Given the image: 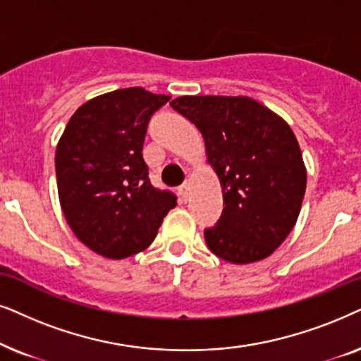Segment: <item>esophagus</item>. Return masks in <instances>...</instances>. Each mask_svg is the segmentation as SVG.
I'll return each instance as SVG.
<instances>
[{"instance_id": "1", "label": "esophagus", "mask_w": 361, "mask_h": 361, "mask_svg": "<svg viewBox=\"0 0 361 361\" xmlns=\"http://www.w3.org/2000/svg\"><path fill=\"white\" fill-rule=\"evenodd\" d=\"M180 196H181V200H183V201L190 200V183H188V181L180 186Z\"/></svg>"}]
</instances>
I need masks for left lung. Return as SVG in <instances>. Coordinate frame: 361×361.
<instances>
[{"instance_id":"obj_1","label":"left lung","mask_w":361,"mask_h":361,"mask_svg":"<svg viewBox=\"0 0 361 361\" xmlns=\"http://www.w3.org/2000/svg\"><path fill=\"white\" fill-rule=\"evenodd\" d=\"M170 105L196 125L223 188L224 209L204 229L209 251L233 264L261 261L299 218L307 171L284 118L251 97L183 95Z\"/></svg>"}]
</instances>
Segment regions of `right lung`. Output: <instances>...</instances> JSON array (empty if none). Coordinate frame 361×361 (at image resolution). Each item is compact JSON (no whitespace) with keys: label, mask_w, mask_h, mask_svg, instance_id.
Listing matches in <instances>:
<instances>
[{"label":"right lung","mask_w":361,"mask_h":361,"mask_svg":"<svg viewBox=\"0 0 361 361\" xmlns=\"http://www.w3.org/2000/svg\"><path fill=\"white\" fill-rule=\"evenodd\" d=\"M170 95L118 89L80 105L56 148L61 208L89 249L123 259L155 239L176 196L150 183L143 142L152 115Z\"/></svg>","instance_id":"add662e5"}]
</instances>
